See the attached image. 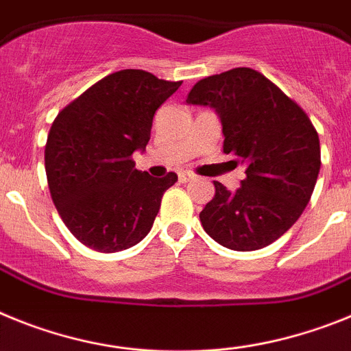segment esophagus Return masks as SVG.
<instances>
[{
    "label": "esophagus",
    "instance_id": "obj_1",
    "mask_svg": "<svg viewBox=\"0 0 351 351\" xmlns=\"http://www.w3.org/2000/svg\"><path fill=\"white\" fill-rule=\"evenodd\" d=\"M193 178H194V175H193V173H189V171H182L178 175V180L182 182V184H187V182H191Z\"/></svg>",
    "mask_w": 351,
    "mask_h": 351
}]
</instances>
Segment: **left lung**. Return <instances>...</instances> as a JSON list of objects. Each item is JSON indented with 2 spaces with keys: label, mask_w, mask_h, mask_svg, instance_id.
I'll use <instances>...</instances> for the list:
<instances>
[{
  "label": "left lung",
  "mask_w": 351,
  "mask_h": 351,
  "mask_svg": "<svg viewBox=\"0 0 351 351\" xmlns=\"http://www.w3.org/2000/svg\"><path fill=\"white\" fill-rule=\"evenodd\" d=\"M187 104L217 112L222 150L245 167L234 193L213 182L215 196L199 213L203 230L233 251L276 242L302 215L319 173L318 132L307 114L245 66L201 79Z\"/></svg>",
  "instance_id": "1"
}]
</instances>
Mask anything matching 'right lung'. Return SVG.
Wrapping results in <instances>:
<instances>
[{
  "instance_id": "add662e5",
  "label": "right lung",
  "mask_w": 351,
  "mask_h": 351,
  "mask_svg": "<svg viewBox=\"0 0 351 351\" xmlns=\"http://www.w3.org/2000/svg\"><path fill=\"white\" fill-rule=\"evenodd\" d=\"M145 70H120L88 88L54 120L45 173L54 206L86 247L118 252L150 233L164 193L178 176L136 169L154 114L180 88Z\"/></svg>"
}]
</instances>
